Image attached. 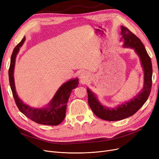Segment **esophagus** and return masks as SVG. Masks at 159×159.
Here are the masks:
<instances>
[{
    "instance_id": "obj_1",
    "label": "esophagus",
    "mask_w": 159,
    "mask_h": 159,
    "mask_svg": "<svg viewBox=\"0 0 159 159\" xmlns=\"http://www.w3.org/2000/svg\"><path fill=\"white\" fill-rule=\"evenodd\" d=\"M86 74L85 73H81V74L80 75V78L82 79V80H84V79H86Z\"/></svg>"
}]
</instances>
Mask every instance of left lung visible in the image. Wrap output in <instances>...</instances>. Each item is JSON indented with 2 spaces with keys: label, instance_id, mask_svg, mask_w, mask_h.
<instances>
[{
  "label": "left lung",
  "instance_id": "obj_1",
  "mask_svg": "<svg viewBox=\"0 0 159 159\" xmlns=\"http://www.w3.org/2000/svg\"><path fill=\"white\" fill-rule=\"evenodd\" d=\"M121 39H124V42L123 46L124 48L134 49L140 58L141 64L144 70V86L141 93L133 98L132 100L114 108L104 106L93 92L89 89H87L89 104L91 110L99 118L107 121H119L135 114L147 100L152 86V63L145 46L141 41L129 29L123 25H121Z\"/></svg>",
  "mask_w": 159,
  "mask_h": 159
}]
</instances>
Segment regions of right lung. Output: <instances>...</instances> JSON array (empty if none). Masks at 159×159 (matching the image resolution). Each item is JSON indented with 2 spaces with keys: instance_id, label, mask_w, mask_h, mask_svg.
Returning <instances> with one entry per match:
<instances>
[{
  "instance_id": "right-lung-1",
  "label": "right lung",
  "mask_w": 159,
  "mask_h": 159,
  "mask_svg": "<svg viewBox=\"0 0 159 159\" xmlns=\"http://www.w3.org/2000/svg\"><path fill=\"white\" fill-rule=\"evenodd\" d=\"M25 38L22 39L14 48L11 55V65L8 70L10 86L16 104L20 111L31 120L39 124L48 125H57L63 121L66 114V104L73 89H75L79 84V79H70L60 86L54 95L52 100L49 102L48 106L43 108H34L30 107L19 98L16 93L14 79V69L16 55L20 48L23 45Z\"/></svg>"
}]
</instances>
